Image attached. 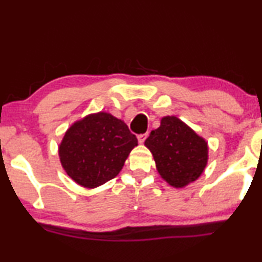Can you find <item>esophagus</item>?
<instances>
[{
	"label": "esophagus",
	"mask_w": 262,
	"mask_h": 262,
	"mask_svg": "<svg viewBox=\"0 0 262 262\" xmlns=\"http://www.w3.org/2000/svg\"><path fill=\"white\" fill-rule=\"evenodd\" d=\"M147 136H148V134H147V133H145V134H140V135H138L139 142H140V143L145 142V140L147 139Z\"/></svg>",
	"instance_id": "obj_1"
}]
</instances>
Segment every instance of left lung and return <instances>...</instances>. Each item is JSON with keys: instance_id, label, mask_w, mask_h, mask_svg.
Segmentation results:
<instances>
[{"instance_id": "8db88e82", "label": "left lung", "mask_w": 262, "mask_h": 262, "mask_svg": "<svg viewBox=\"0 0 262 262\" xmlns=\"http://www.w3.org/2000/svg\"><path fill=\"white\" fill-rule=\"evenodd\" d=\"M145 146L152 153L161 178L176 189L197 180L208 164V142L176 116L163 117Z\"/></svg>"}]
</instances>
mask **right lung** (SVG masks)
Listing matches in <instances>:
<instances>
[{"label": "right lung", "mask_w": 262, "mask_h": 262, "mask_svg": "<svg viewBox=\"0 0 262 262\" xmlns=\"http://www.w3.org/2000/svg\"><path fill=\"white\" fill-rule=\"evenodd\" d=\"M138 139L122 120L112 114H89L65 132L58 153L61 166L73 182L95 189L115 178Z\"/></svg>", "instance_id": "add662e5"}]
</instances>
